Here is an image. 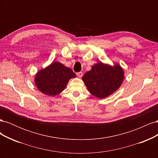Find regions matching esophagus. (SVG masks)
Wrapping results in <instances>:
<instances>
[{"label": "esophagus", "mask_w": 158, "mask_h": 158, "mask_svg": "<svg viewBox=\"0 0 158 158\" xmlns=\"http://www.w3.org/2000/svg\"><path fill=\"white\" fill-rule=\"evenodd\" d=\"M76 75H77L79 78H82V76H83L82 72H79V73H76Z\"/></svg>", "instance_id": "34e87169"}]
</instances>
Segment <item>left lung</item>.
<instances>
[{
    "label": "left lung",
    "instance_id": "8db88e82",
    "mask_svg": "<svg viewBox=\"0 0 158 158\" xmlns=\"http://www.w3.org/2000/svg\"><path fill=\"white\" fill-rule=\"evenodd\" d=\"M124 77V70L118 64L111 66L100 62L85 73L82 80L90 94L103 99L120 88Z\"/></svg>",
    "mask_w": 158,
    "mask_h": 158
}]
</instances>
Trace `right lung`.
Returning a JSON list of instances; mask_svg holds the SVG:
<instances>
[{
    "instance_id": "right-lung-1",
    "label": "right lung",
    "mask_w": 158,
    "mask_h": 158,
    "mask_svg": "<svg viewBox=\"0 0 158 158\" xmlns=\"http://www.w3.org/2000/svg\"><path fill=\"white\" fill-rule=\"evenodd\" d=\"M76 76L71 69L59 62H53L46 68L37 72L35 77V84L43 94L55 96L63 92L69 80Z\"/></svg>"
}]
</instances>
